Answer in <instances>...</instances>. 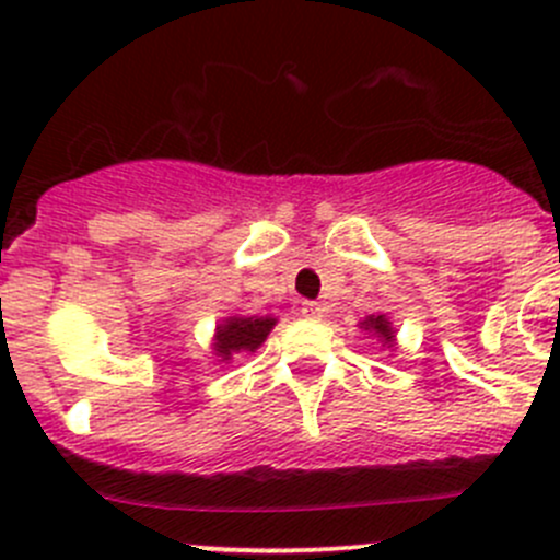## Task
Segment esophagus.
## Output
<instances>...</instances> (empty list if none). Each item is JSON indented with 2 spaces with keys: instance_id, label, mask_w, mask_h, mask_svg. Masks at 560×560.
Segmentation results:
<instances>
[{
  "instance_id": "esophagus-1",
  "label": "esophagus",
  "mask_w": 560,
  "mask_h": 560,
  "mask_svg": "<svg viewBox=\"0 0 560 560\" xmlns=\"http://www.w3.org/2000/svg\"><path fill=\"white\" fill-rule=\"evenodd\" d=\"M301 314L306 316V319H322V316H325V308H322L316 301H303Z\"/></svg>"
}]
</instances>
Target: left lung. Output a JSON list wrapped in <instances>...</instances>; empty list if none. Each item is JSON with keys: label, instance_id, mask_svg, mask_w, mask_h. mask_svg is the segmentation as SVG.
Segmentation results:
<instances>
[{"label": "left lung", "instance_id": "obj_1", "mask_svg": "<svg viewBox=\"0 0 560 560\" xmlns=\"http://www.w3.org/2000/svg\"><path fill=\"white\" fill-rule=\"evenodd\" d=\"M360 327H363L365 332H371V336L380 338L382 347H395L393 322H389L385 314H380V316H365V319L360 322Z\"/></svg>", "mask_w": 560, "mask_h": 560}]
</instances>
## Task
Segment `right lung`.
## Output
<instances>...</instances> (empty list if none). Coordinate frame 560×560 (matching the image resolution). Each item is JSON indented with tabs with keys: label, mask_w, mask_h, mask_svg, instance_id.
<instances>
[{
	"label": "right lung",
	"mask_w": 560,
	"mask_h": 560,
	"mask_svg": "<svg viewBox=\"0 0 560 560\" xmlns=\"http://www.w3.org/2000/svg\"><path fill=\"white\" fill-rule=\"evenodd\" d=\"M273 325V316H228L217 327L213 352L222 360H233V354L241 352H257Z\"/></svg>",
	"instance_id": "1"
}]
</instances>
